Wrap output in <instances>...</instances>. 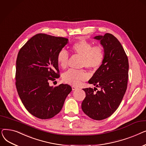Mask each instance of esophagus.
<instances>
[{"label": "esophagus", "instance_id": "obj_1", "mask_svg": "<svg viewBox=\"0 0 146 146\" xmlns=\"http://www.w3.org/2000/svg\"><path fill=\"white\" fill-rule=\"evenodd\" d=\"M78 89L77 87H76V86H72V90H75L76 89Z\"/></svg>", "mask_w": 146, "mask_h": 146}]
</instances>
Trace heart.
I'll list each match as a JSON object with an SVG mask.
<instances>
[{
	"mask_svg": "<svg viewBox=\"0 0 146 146\" xmlns=\"http://www.w3.org/2000/svg\"><path fill=\"white\" fill-rule=\"evenodd\" d=\"M72 51L82 57L80 67H86L91 70H96L100 67L105 58V52L101 45H95L86 40H81L74 42L71 47ZM58 64L62 68L67 67L68 60V53L62 49L58 51L57 55ZM88 74L84 70L70 69L63 76V81L70 85L78 86L81 82L86 80Z\"/></svg>",
	"mask_w": 146,
	"mask_h": 146,
	"instance_id": "b5f03b06",
	"label": "heart"
}]
</instances>
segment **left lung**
<instances>
[{
  "label": "left lung",
  "instance_id": "left-lung-1",
  "mask_svg": "<svg viewBox=\"0 0 146 146\" xmlns=\"http://www.w3.org/2000/svg\"><path fill=\"white\" fill-rule=\"evenodd\" d=\"M94 38L103 46L105 58L88 83L101 90L95 92L96 88L83 89L86 97L82 109L90 118L102 120L110 117L122 101L127 88L129 64L126 53L115 36L106 33Z\"/></svg>",
  "mask_w": 146,
  "mask_h": 146
}]
</instances>
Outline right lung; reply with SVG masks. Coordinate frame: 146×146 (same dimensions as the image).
Returning a JSON list of instances; mask_svg holds the SVG:
<instances>
[{"instance_id":"1","label":"right lung","mask_w":146,"mask_h":146,"mask_svg":"<svg viewBox=\"0 0 146 146\" xmlns=\"http://www.w3.org/2000/svg\"><path fill=\"white\" fill-rule=\"evenodd\" d=\"M68 39L45 34L33 36L20 49L16 62V87L21 100L34 117L49 119L63 108L72 89L67 84L53 88L50 80L60 77L57 55Z\"/></svg>"}]
</instances>
